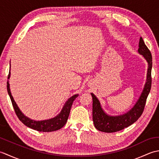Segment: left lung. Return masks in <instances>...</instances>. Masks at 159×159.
I'll return each instance as SVG.
<instances>
[{
	"label": "left lung",
	"mask_w": 159,
	"mask_h": 159,
	"mask_svg": "<svg viewBox=\"0 0 159 159\" xmlns=\"http://www.w3.org/2000/svg\"><path fill=\"white\" fill-rule=\"evenodd\" d=\"M138 52L143 55L148 65L146 82L139 98L128 112L120 116H111L104 112L97 97L93 93H91L93 99V121L97 130L104 133H115L120 131L135 122L142 115L148 96L151 89V71L152 67V57L151 52L145 44L142 38H140L139 39Z\"/></svg>",
	"instance_id": "obj_1"
}]
</instances>
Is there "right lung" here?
Masks as SVG:
<instances>
[{"label":"right lung","instance_id":"right-lung-1","mask_svg":"<svg viewBox=\"0 0 159 159\" xmlns=\"http://www.w3.org/2000/svg\"><path fill=\"white\" fill-rule=\"evenodd\" d=\"M9 77L10 71L8 75V79H9ZM7 92L10 97V99L11 100L13 109H14V111L17 115V116L18 117V119L27 127L31 128L33 130H38L39 132L55 131L64 126V125L67 122V119H68L70 109L71 107H72L74 100L79 96V94H75V95H74L73 96L70 98L66 101L65 104H64L63 109L61 111L60 113L56 117L46 120L35 121L25 116V115L21 112V111L20 110L18 105H17L14 100H13V98L11 96V92H10L9 80L7 83Z\"/></svg>","mask_w":159,"mask_h":159}]
</instances>
